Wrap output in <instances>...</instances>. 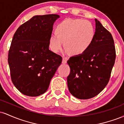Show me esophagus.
<instances>
[{"instance_id":"1","label":"esophagus","mask_w":124,"mask_h":124,"mask_svg":"<svg viewBox=\"0 0 124 124\" xmlns=\"http://www.w3.org/2000/svg\"><path fill=\"white\" fill-rule=\"evenodd\" d=\"M67 63V61L65 58H63V60H62V63L63 64H65Z\"/></svg>"}]
</instances>
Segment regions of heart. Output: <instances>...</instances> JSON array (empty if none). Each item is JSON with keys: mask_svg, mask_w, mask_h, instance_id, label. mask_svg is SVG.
<instances>
[{"mask_svg": "<svg viewBox=\"0 0 124 124\" xmlns=\"http://www.w3.org/2000/svg\"><path fill=\"white\" fill-rule=\"evenodd\" d=\"M95 37V31L90 22L83 19L68 18L58 24L56 32L51 34L49 38V48L57 53L63 45L65 46V55L72 53L80 55L90 47Z\"/></svg>", "mask_w": 124, "mask_h": 124, "instance_id": "1", "label": "heart"}]
</instances>
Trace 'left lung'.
Returning <instances> with one entry per match:
<instances>
[{"instance_id": "obj_1", "label": "left lung", "mask_w": 124, "mask_h": 124, "mask_svg": "<svg viewBox=\"0 0 124 124\" xmlns=\"http://www.w3.org/2000/svg\"><path fill=\"white\" fill-rule=\"evenodd\" d=\"M95 37L90 47L80 55L68 61L70 72L67 78L68 89L79 99L97 96L107 86L116 60L114 41L110 32L95 19Z\"/></svg>"}]
</instances>
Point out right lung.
<instances>
[{
  "label": "right lung",
  "mask_w": 124,
  "mask_h": 124,
  "mask_svg": "<svg viewBox=\"0 0 124 124\" xmlns=\"http://www.w3.org/2000/svg\"><path fill=\"white\" fill-rule=\"evenodd\" d=\"M58 15L35 16L16 31L8 55L13 85L25 96L47 90L62 58L49 49V38Z\"/></svg>",
  "instance_id": "1"
}]
</instances>
